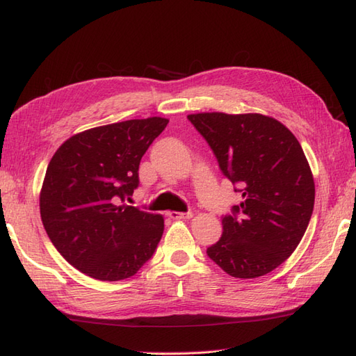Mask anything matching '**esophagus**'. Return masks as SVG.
I'll return each mask as SVG.
<instances>
[{
    "instance_id": "34e87169",
    "label": "esophagus",
    "mask_w": 356,
    "mask_h": 356,
    "mask_svg": "<svg viewBox=\"0 0 356 356\" xmlns=\"http://www.w3.org/2000/svg\"><path fill=\"white\" fill-rule=\"evenodd\" d=\"M168 217L172 218V220H185V218H191L193 213L191 211H188V213H177V211H171V213H168Z\"/></svg>"
}]
</instances>
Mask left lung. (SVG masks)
I'll list each match as a JSON object with an SVG mask.
<instances>
[{
  "label": "left lung",
  "instance_id": "1",
  "mask_svg": "<svg viewBox=\"0 0 356 356\" xmlns=\"http://www.w3.org/2000/svg\"><path fill=\"white\" fill-rule=\"evenodd\" d=\"M188 120L243 197L222 216V237L207 249L208 257L236 278L269 274L298 246L314 211L315 185L303 148L282 122L257 113H199Z\"/></svg>",
  "mask_w": 356,
  "mask_h": 356
}]
</instances>
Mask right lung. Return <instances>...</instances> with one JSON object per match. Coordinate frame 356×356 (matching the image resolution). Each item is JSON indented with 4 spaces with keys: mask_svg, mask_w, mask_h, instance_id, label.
Masks as SVG:
<instances>
[{
    "mask_svg": "<svg viewBox=\"0 0 356 356\" xmlns=\"http://www.w3.org/2000/svg\"><path fill=\"white\" fill-rule=\"evenodd\" d=\"M168 119L96 127L67 139L45 171L40 209L58 252L101 282L134 275L163 234V217L125 205L139 186V165Z\"/></svg>",
    "mask_w": 356,
    "mask_h": 356,
    "instance_id": "right-lung-1",
    "label": "right lung"
}]
</instances>
